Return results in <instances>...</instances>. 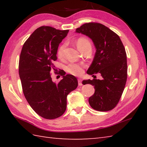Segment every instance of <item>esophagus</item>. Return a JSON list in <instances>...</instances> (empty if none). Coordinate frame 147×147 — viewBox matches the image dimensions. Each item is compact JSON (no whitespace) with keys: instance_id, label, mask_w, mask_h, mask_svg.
I'll use <instances>...</instances> for the list:
<instances>
[{"instance_id":"obj_1","label":"esophagus","mask_w":147,"mask_h":147,"mask_svg":"<svg viewBox=\"0 0 147 147\" xmlns=\"http://www.w3.org/2000/svg\"><path fill=\"white\" fill-rule=\"evenodd\" d=\"M78 85L79 86L82 85V79L78 78Z\"/></svg>"}]
</instances>
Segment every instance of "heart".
<instances>
[{
    "label": "heart",
    "instance_id": "1",
    "mask_svg": "<svg viewBox=\"0 0 147 147\" xmlns=\"http://www.w3.org/2000/svg\"><path fill=\"white\" fill-rule=\"evenodd\" d=\"M76 44L78 48L80 51H81L83 48L85 47L86 46H91L90 42L86 38H79ZM65 47H66L65 43H63V44H62L59 47L57 51V55L59 57H62L64 56ZM66 70L68 73H69L75 76H80L82 75L83 73V67L82 65L73 63L69 64L66 67Z\"/></svg>",
    "mask_w": 147,
    "mask_h": 147
}]
</instances>
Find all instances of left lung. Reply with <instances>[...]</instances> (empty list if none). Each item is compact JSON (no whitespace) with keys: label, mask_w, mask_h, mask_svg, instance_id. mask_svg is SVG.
<instances>
[{"label":"left lung","mask_w":147,"mask_h":147,"mask_svg":"<svg viewBox=\"0 0 147 147\" xmlns=\"http://www.w3.org/2000/svg\"><path fill=\"white\" fill-rule=\"evenodd\" d=\"M91 39L96 52L87 74L100 73L102 80H86L83 85L94 86L95 93L88 99L96 111H108L118 104L127 80V59L125 49L116 33L100 23H85L76 30Z\"/></svg>","instance_id":"1"}]
</instances>
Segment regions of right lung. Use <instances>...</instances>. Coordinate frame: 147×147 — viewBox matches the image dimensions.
<instances>
[{"label": "right lung", "instance_id": "right-lung-1", "mask_svg": "<svg viewBox=\"0 0 147 147\" xmlns=\"http://www.w3.org/2000/svg\"><path fill=\"white\" fill-rule=\"evenodd\" d=\"M69 30L51 26L37 28L24 43L19 62V74L24 95L33 111L40 116L53 119L64 113L67 96L78 86L76 78L62 75L53 82L51 71H55L58 47Z\"/></svg>", "mask_w": 147, "mask_h": 147}]
</instances>
